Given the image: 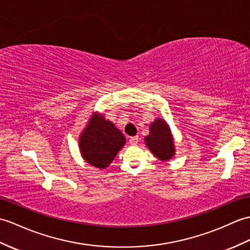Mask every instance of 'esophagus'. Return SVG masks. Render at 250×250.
I'll use <instances>...</instances> for the list:
<instances>
[{"instance_id": "34e87169", "label": "esophagus", "mask_w": 250, "mask_h": 250, "mask_svg": "<svg viewBox=\"0 0 250 250\" xmlns=\"http://www.w3.org/2000/svg\"><path fill=\"white\" fill-rule=\"evenodd\" d=\"M129 143L132 146H135V145L138 143V137L137 136H132L129 138Z\"/></svg>"}]
</instances>
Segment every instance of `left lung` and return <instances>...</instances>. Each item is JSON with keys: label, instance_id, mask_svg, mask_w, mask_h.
I'll use <instances>...</instances> for the list:
<instances>
[{"label": "left lung", "instance_id": "obj_1", "mask_svg": "<svg viewBox=\"0 0 250 250\" xmlns=\"http://www.w3.org/2000/svg\"><path fill=\"white\" fill-rule=\"evenodd\" d=\"M145 144L155 158L162 162L169 161L176 154L171 130L162 118H156L150 124L149 134L145 137Z\"/></svg>", "mask_w": 250, "mask_h": 250}]
</instances>
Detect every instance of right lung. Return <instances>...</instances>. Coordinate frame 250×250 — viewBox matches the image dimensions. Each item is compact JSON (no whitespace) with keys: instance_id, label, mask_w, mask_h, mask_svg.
I'll return each mask as SVG.
<instances>
[{"instance_id":"1","label":"right lung","mask_w":250,"mask_h":250,"mask_svg":"<svg viewBox=\"0 0 250 250\" xmlns=\"http://www.w3.org/2000/svg\"><path fill=\"white\" fill-rule=\"evenodd\" d=\"M125 137L116 125L94 112L79 138L81 155L87 164L105 169L125 146Z\"/></svg>"}]
</instances>
